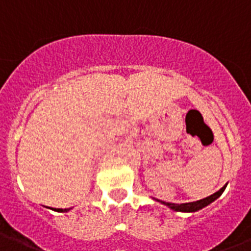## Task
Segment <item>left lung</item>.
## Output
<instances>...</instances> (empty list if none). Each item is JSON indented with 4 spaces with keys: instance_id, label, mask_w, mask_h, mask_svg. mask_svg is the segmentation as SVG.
<instances>
[{
    "instance_id": "obj_1",
    "label": "left lung",
    "mask_w": 251,
    "mask_h": 251,
    "mask_svg": "<svg viewBox=\"0 0 251 251\" xmlns=\"http://www.w3.org/2000/svg\"><path fill=\"white\" fill-rule=\"evenodd\" d=\"M226 186H223L222 189L219 191H216V193H214L212 195H210V197H207V198H203L201 199V201H197V202H189V203H168V202H163V201H159V199H156L157 202H160L161 204H165V206H168L171 210L173 211H178V212H195V211H199L202 210L203 207L208 206L210 203H212L214 201H216V199L220 197V195L223 194V191L226 190Z\"/></svg>"
}]
</instances>
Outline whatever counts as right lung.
<instances>
[{
  "label": "right lung",
  "instance_id": "obj_1",
  "mask_svg": "<svg viewBox=\"0 0 251 251\" xmlns=\"http://www.w3.org/2000/svg\"><path fill=\"white\" fill-rule=\"evenodd\" d=\"M70 210V208H57V212H68V211Z\"/></svg>",
  "mask_w": 251,
  "mask_h": 251
}]
</instances>
